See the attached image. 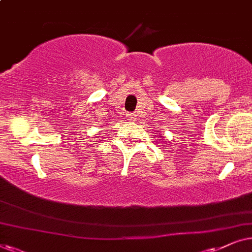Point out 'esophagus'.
<instances>
[{
  "mask_svg": "<svg viewBox=\"0 0 252 252\" xmlns=\"http://www.w3.org/2000/svg\"><path fill=\"white\" fill-rule=\"evenodd\" d=\"M126 120H129V121H135V120H136V114H133V113L126 114Z\"/></svg>",
  "mask_w": 252,
  "mask_h": 252,
  "instance_id": "34e87169",
  "label": "esophagus"
}]
</instances>
